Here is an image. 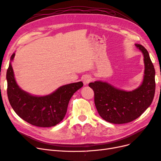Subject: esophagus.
I'll list each match as a JSON object with an SVG mask.
<instances>
[{"label": "esophagus", "instance_id": "1", "mask_svg": "<svg viewBox=\"0 0 161 161\" xmlns=\"http://www.w3.org/2000/svg\"><path fill=\"white\" fill-rule=\"evenodd\" d=\"M92 80V78L90 76H85L82 79V81H83V83L85 85H88L89 82Z\"/></svg>", "mask_w": 161, "mask_h": 161}]
</instances>
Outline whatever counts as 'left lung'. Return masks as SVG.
<instances>
[{"label":"left lung","mask_w":161,"mask_h":161,"mask_svg":"<svg viewBox=\"0 0 161 161\" xmlns=\"http://www.w3.org/2000/svg\"><path fill=\"white\" fill-rule=\"evenodd\" d=\"M144 55L142 83L131 91L117 89L106 82L95 81L89 86L95 93V104L99 115L109 123L122 124L137 119L152 103L155 92V70L146 48L135 44Z\"/></svg>","instance_id":"1"}]
</instances>
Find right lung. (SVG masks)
<instances>
[{
  "label": "right lung",
  "instance_id": "1",
  "mask_svg": "<svg viewBox=\"0 0 161 161\" xmlns=\"http://www.w3.org/2000/svg\"><path fill=\"white\" fill-rule=\"evenodd\" d=\"M14 55L13 53L11 62ZM11 62L7 72V95L14 112L23 120L37 127H52L60 123L65 117L72 96L83 83L80 81L68 84L48 95L33 96L17 84Z\"/></svg>",
  "mask_w": 161,
  "mask_h": 161
}]
</instances>
